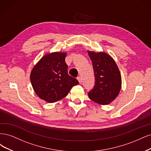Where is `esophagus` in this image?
<instances>
[{"label": "esophagus", "instance_id": "obj_1", "mask_svg": "<svg viewBox=\"0 0 151 151\" xmlns=\"http://www.w3.org/2000/svg\"><path fill=\"white\" fill-rule=\"evenodd\" d=\"M77 80H78V81H79L80 83H81V81H82V80H81V76L77 77Z\"/></svg>", "mask_w": 151, "mask_h": 151}]
</instances>
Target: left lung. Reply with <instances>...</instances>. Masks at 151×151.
Wrapping results in <instances>:
<instances>
[{
	"label": "left lung",
	"mask_w": 151,
	"mask_h": 151,
	"mask_svg": "<svg viewBox=\"0 0 151 151\" xmlns=\"http://www.w3.org/2000/svg\"><path fill=\"white\" fill-rule=\"evenodd\" d=\"M93 65L95 85L88 92L89 99L100 105L112 101L121 89L122 78L115 62L105 52L88 51Z\"/></svg>",
	"instance_id": "obj_1"
}]
</instances>
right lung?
Segmentation results:
<instances>
[{"label": "right lung", "instance_id": "obj_1", "mask_svg": "<svg viewBox=\"0 0 151 151\" xmlns=\"http://www.w3.org/2000/svg\"><path fill=\"white\" fill-rule=\"evenodd\" d=\"M65 52H53L43 56L31 73V81L40 99L53 103L65 97L79 83L68 73Z\"/></svg>", "mask_w": 151, "mask_h": 151}]
</instances>
